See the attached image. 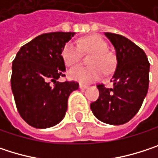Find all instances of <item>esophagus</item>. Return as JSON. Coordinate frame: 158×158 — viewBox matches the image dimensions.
Wrapping results in <instances>:
<instances>
[{
  "label": "esophagus",
  "instance_id": "1",
  "mask_svg": "<svg viewBox=\"0 0 158 158\" xmlns=\"http://www.w3.org/2000/svg\"><path fill=\"white\" fill-rule=\"evenodd\" d=\"M79 88H80L81 89H87V88H88V85L80 83V84H79Z\"/></svg>",
  "mask_w": 158,
  "mask_h": 158
}]
</instances>
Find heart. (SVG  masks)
Here are the masks:
<instances>
[{"label": "heart", "mask_w": 158, "mask_h": 158, "mask_svg": "<svg viewBox=\"0 0 158 158\" xmlns=\"http://www.w3.org/2000/svg\"><path fill=\"white\" fill-rule=\"evenodd\" d=\"M92 54L89 64L90 67L75 66L69 69V77L79 82H91L110 72L116 64V57L108 50V44L98 35H90L79 39L77 43L69 42L62 50V57L67 66H74L80 60L81 53Z\"/></svg>", "instance_id": "heart-1"}]
</instances>
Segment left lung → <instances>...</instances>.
I'll return each mask as SVG.
<instances>
[{"label": "left lung", "mask_w": 158, "mask_h": 158, "mask_svg": "<svg viewBox=\"0 0 158 158\" xmlns=\"http://www.w3.org/2000/svg\"><path fill=\"white\" fill-rule=\"evenodd\" d=\"M115 48L117 66L113 74L112 88L98 84L100 95L90 103L94 116L112 125L129 122L142 106L149 85V67L147 56L142 48L128 38L105 33Z\"/></svg>", "instance_id": "8db88e82"}]
</instances>
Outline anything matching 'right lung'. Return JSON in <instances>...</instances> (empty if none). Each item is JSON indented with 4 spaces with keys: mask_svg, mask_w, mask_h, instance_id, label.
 Here are the masks:
<instances>
[{
    "mask_svg": "<svg viewBox=\"0 0 158 158\" xmlns=\"http://www.w3.org/2000/svg\"><path fill=\"white\" fill-rule=\"evenodd\" d=\"M74 34L40 35L23 46L13 61L11 86L16 108L33 127L48 128L60 123L68 109L69 94L79 89L76 81L57 80L66 76L61 54Z\"/></svg>",
    "mask_w": 158,
    "mask_h": 158,
    "instance_id": "obj_1",
    "label": "right lung"
}]
</instances>
